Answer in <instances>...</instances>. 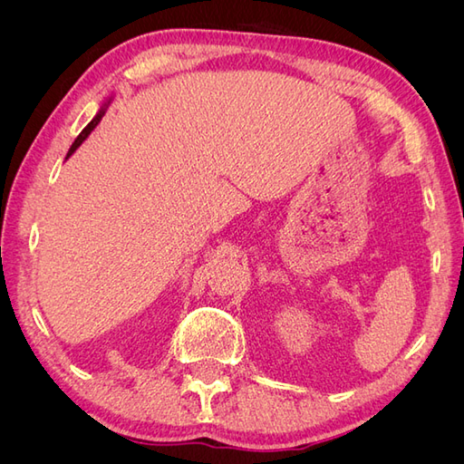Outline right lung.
<instances>
[{"label":"right lung","instance_id":"right-lung-1","mask_svg":"<svg viewBox=\"0 0 464 464\" xmlns=\"http://www.w3.org/2000/svg\"><path fill=\"white\" fill-rule=\"evenodd\" d=\"M110 102H111V96H110V98H108V101H106V102H104V104L101 106V110H98V111H96V116H94V118H92V120L89 121V125H87V128H85V130H82V131L79 133V137L75 139V143L72 145V149H69V152H67V157H65V160H67L69 157H72V154H73V152H75V150H77V149H79V147H81L82 143H85V141H87V137H89V135H91V133L94 131V128H96V125H98V123H101V120L104 118V114H106V110H108Z\"/></svg>","mask_w":464,"mask_h":464}]
</instances>
